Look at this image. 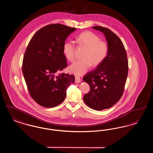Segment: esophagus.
<instances>
[{"label":"esophagus","instance_id":"1","mask_svg":"<svg viewBox=\"0 0 153 153\" xmlns=\"http://www.w3.org/2000/svg\"><path fill=\"white\" fill-rule=\"evenodd\" d=\"M81 79H80L79 77H78V76H76L75 77V82L76 83H79L81 82Z\"/></svg>","mask_w":153,"mask_h":153}]
</instances>
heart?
<instances>
[{
    "mask_svg": "<svg viewBox=\"0 0 153 153\" xmlns=\"http://www.w3.org/2000/svg\"><path fill=\"white\" fill-rule=\"evenodd\" d=\"M76 42L86 48L82 59L74 62L69 66V71L76 75L81 76L86 73L91 65L96 67L102 64L109 52V45L100 40V36L91 31H84L76 36ZM63 54L66 58L73 62L75 58V45L72 40L66 41L63 45Z\"/></svg>",
    "mask_w": 153,
    "mask_h": 153,
    "instance_id": "1",
    "label": "heart"
}]
</instances>
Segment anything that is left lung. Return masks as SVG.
<instances>
[{
  "instance_id": "obj_1",
  "label": "left lung",
  "mask_w": 153,
  "mask_h": 153,
  "mask_svg": "<svg viewBox=\"0 0 153 153\" xmlns=\"http://www.w3.org/2000/svg\"><path fill=\"white\" fill-rule=\"evenodd\" d=\"M92 27L104 33L109 45V52L102 64L83 77L90 86V91L84 96L83 99L92 109L100 111L112 107L122 97L128 64L127 52L120 39L108 28L97 26Z\"/></svg>"
}]
</instances>
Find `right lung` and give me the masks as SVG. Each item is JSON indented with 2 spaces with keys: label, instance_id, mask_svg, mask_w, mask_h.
I'll return each instance as SVG.
<instances>
[{
  "label": "right lung",
  "instance_id": "obj_1",
  "mask_svg": "<svg viewBox=\"0 0 153 153\" xmlns=\"http://www.w3.org/2000/svg\"><path fill=\"white\" fill-rule=\"evenodd\" d=\"M76 30L65 25L50 24L38 30L25 53L22 72L30 95L39 105L51 108L63 102L74 76L64 73L67 67L63 54L66 38Z\"/></svg>",
  "mask_w": 153,
  "mask_h": 153
}]
</instances>
